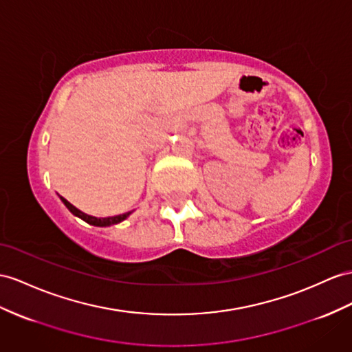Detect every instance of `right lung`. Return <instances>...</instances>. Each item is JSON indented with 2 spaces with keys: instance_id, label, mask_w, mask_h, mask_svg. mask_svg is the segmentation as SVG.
<instances>
[{
  "instance_id": "add662e5",
  "label": "right lung",
  "mask_w": 352,
  "mask_h": 352,
  "mask_svg": "<svg viewBox=\"0 0 352 352\" xmlns=\"http://www.w3.org/2000/svg\"><path fill=\"white\" fill-rule=\"evenodd\" d=\"M60 197V201L64 202V205L67 206V208L73 212L76 217H78V219H82L83 221H86V223H89V224H92V226H99V228H107V226H113V224H117V223H120V221H123V220H126L129 217V215L132 214V211H129V212H124V214H120V215H114V217H105V219H98V217H94V215H89V214H85L83 211H80V210H77L74 205H71L65 197H62V196H59Z\"/></svg>"
}]
</instances>
